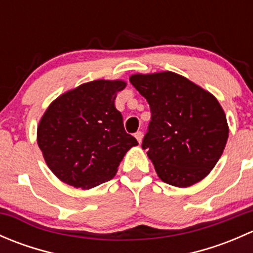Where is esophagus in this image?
Masks as SVG:
<instances>
[{"mask_svg": "<svg viewBox=\"0 0 253 253\" xmlns=\"http://www.w3.org/2000/svg\"><path fill=\"white\" fill-rule=\"evenodd\" d=\"M134 137H136V139H137V141H138L139 144H141L142 139H143V133H142V132H137V133L134 134Z\"/></svg>", "mask_w": 253, "mask_h": 253, "instance_id": "obj_1", "label": "esophagus"}]
</instances>
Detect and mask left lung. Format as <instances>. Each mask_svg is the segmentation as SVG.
<instances>
[{
	"label": "left lung",
	"instance_id": "8db88e82",
	"mask_svg": "<svg viewBox=\"0 0 253 253\" xmlns=\"http://www.w3.org/2000/svg\"><path fill=\"white\" fill-rule=\"evenodd\" d=\"M129 82L150 106L142 148L160 180L182 188L203 180L229 137L226 115L215 96L170 71L136 73Z\"/></svg>",
	"mask_w": 253,
	"mask_h": 253
}]
</instances>
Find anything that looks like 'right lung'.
<instances>
[{
  "mask_svg": "<svg viewBox=\"0 0 253 253\" xmlns=\"http://www.w3.org/2000/svg\"><path fill=\"white\" fill-rule=\"evenodd\" d=\"M122 79H96L61 94L38 125L37 141L48 169L62 182L89 190L111 180L138 142L126 133L115 106Z\"/></svg>",
  "mask_w": 253,
  "mask_h": 253,
  "instance_id": "right-lung-1",
  "label": "right lung"
}]
</instances>
